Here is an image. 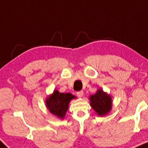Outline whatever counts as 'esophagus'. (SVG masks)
<instances>
[{
	"label": "esophagus",
	"instance_id": "1",
	"mask_svg": "<svg viewBox=\"0 0 148 148\" xmlns=\"http://www.w3.org/2000/svg\"><path fill=\"white\" fill-rule=\"evenodd\" d=\"M77 96L79 98L82 97L83 95H84V92H83V91H80V92H77Z\"/></svg>",
	"mask_w": 148,
	"mask_h": 148
}]
</instances>
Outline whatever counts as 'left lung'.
<instances>
[{
  "instance_id": "obj_1",
  "label": "left lung",
  "mask_w": 148,
  "mask_h": 148,
  "mask_svg": "<svg viewBox=\"0 0 148 148\" xmlns=\"http://www.w3.org/2000/svg\"><path fill=\"white\" fill-rule=\"evenodd\" d=\"M89 99L91 107L100 117L107 115L110 112L112 105V97L103 92L101 88L96 91V94L89 96Z\"/></svg>"
}]
</instances>
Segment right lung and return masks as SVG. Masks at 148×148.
<instances>
[{
    "mask_svg": "<svg viewBox=\"0 0 148 148\" xmlns=\"http://www.w3.org/2000/svg\"><path fill=\"white\" fill-rule=\"evenodd\" d=\"M75 98L76 96L71 93H60L55 89L52 94L46 98L45 105L51 114L63 119L69 109L70 102Z\"/></svg>",
    "mask_w": 148,
    "mask_h": 148,
    "instance_id": "right-lung-1",
    "label": "right lung"
}]
</instances>
